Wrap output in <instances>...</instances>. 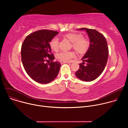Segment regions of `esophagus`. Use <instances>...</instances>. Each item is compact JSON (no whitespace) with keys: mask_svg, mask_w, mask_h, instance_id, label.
<instances>
[{"mask_svg":"<svg viewBox=\"0 0 128 128\" xmlns=\"http://www.w3.org/2000/svg\"><path fill=\"white\" fill-rule=\"evenodd\" d=\"M60 62L62 64H64V63H69V62H65V61H60Z\"/></svg>","mask_w":128,"mask_h":128,"instance_id":"34e87169","label":"esophagus"}]
</instances>
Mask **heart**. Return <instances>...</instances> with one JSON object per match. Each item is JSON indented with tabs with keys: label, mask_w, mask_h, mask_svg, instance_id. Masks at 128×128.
<instances>
[{
	"label": "heart",
	"mask_w": 128,
	"mask_h": 128,
	"mask_svg": "<svg viewBox=\"0 0 128 128\" xmlns=\"http://www.w3.org/2000/svg\"><path fill=\"white\" fill-rule=\"evenodd\" d=\"M65 37L72 42L74 48L78 52L82 54L85 52L88 48L90 42L89 40L78 32H69L64 35ZM50 46L51 49L54 51H57L59 48V40L57 38H53L50 42ZM75 56L74 52L69 51H63L57 54V58L60 61L68 62Z\"/></svg>",
	"instance_id": "obj_1"
}]
</instances>
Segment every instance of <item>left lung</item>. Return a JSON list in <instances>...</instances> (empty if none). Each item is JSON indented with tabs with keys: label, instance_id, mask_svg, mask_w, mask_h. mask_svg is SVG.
Returning a JSON list of instances; mask_svg holds the SVG:
<instances>
[{
	"label": "left lung",
	"instance_id": "8db88e82",
	"mask_svg": "<svg viewBox=\"0 0 128 128\" xmlns=\"http://www.w3.org/2000/svg\"><path fill=\"white\" fill-rule=\"evenodd\" d=\"M78 30L86 31L90 44L76 75L82 80L93 81L101 75L106 65L109 53L107 43L104 35L96 30L86 28ZM84 62L87 63L86 66L84 65Z\"/></svg>",
	"mask_w": 128,
	"mask_h": 128
}]
</instances>
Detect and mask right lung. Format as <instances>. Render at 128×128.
<instances>
[{
  "label": "right lung",
  "mask_w": 128,
  "mask_h": 128,
  "mask_svg": "<svg viewBox=\"0 0 128 128\" xmlns=\"http://www.w3.org/2000/svg\"><path fill=\"white\" fill-rule=\"evenodd\" d=\"M58 31L40 30L28 35L21 47V60L28 75L40 84H48L58 76L61 66L52 62L54 57L51 54L49 42L58 34ZM51 62L46 64L45 62Z\"/></svg>",
  "instance_id": "right-lung-1"
}]
</instances>
